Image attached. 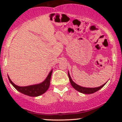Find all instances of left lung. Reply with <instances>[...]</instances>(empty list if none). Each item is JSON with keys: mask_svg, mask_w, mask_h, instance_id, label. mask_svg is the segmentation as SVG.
<instances>
[{"mask_svg": "<svg viewBox=\"0 0 122 122\" xmlns=\"http://www.w3.org/2000/svg\"><path fill=\"white\" fill-rule=\"evenodd\" d=\"M68 77L69 79H70V83H71V86H72L74 88L75 90H76L78 92H80V93H83V94H93V93H95V92H97L99 91L100 89L102 88L103 87H104V86L106 84V83H104V84H103L102 86H100V87H94V88H90V87H82V86H79L77 84H76V83L72 81V78H71V76H70V73H69V71H68Z\"/></svg>", "mask_w": 122, "mask_h": 122, "instance_id": "8db88e82", "label": "left lung"}]
</instances>
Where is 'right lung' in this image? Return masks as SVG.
Returning a JSON list of instances; mask_svg holds the SVG:
<instances>
[{"mask_svg": "<svg viewBox=\"0 0 122 122\" xmlns=\"http://www.w3.org/2000/svg\"><path fill=\"white\" fill-rule=\"evenodd\" d=\"M52 73V70H51V71L48 74V75L46 77V78H45V80L42 82V83L30 85V86H23V87L17 86V85L14 84L10 78H9V76H8V77L10 83L12 84V86L18 92L22 93L23 94H25V95L29 96L30 97H37L45 93L49 88L50 86V81H51V77Z\"/></svg>", "mask_w": 122, "mask_h": 122, "instance_id": "obj_1", "label": "right lung"}]
</instances>
